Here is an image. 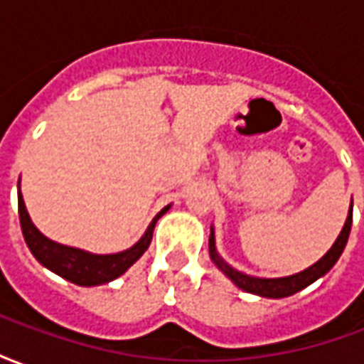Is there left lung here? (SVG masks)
Returning a JSON list of instances; mask_svg holds the SVG:
<instances>
[{"label": "left lung", "mask_w": 364, "mask_h": 364, "mask_svg": "<svg viewBox=\"0 0 364 364\" xmlns=\"http://www.w3.org/2000/svg\"><path fill=\"white\" fill-rule=\"evenodd\" d=\"M351 222H353V203L349 206V214H347V220H345L343 228L339 232V236L333 242V245L329 247L328 253L318 259L314 265H310L300 273L289 274V277H279V279H261V277H252V274H245L242 271L234 269L230 263L222 259L220 253L216 252V237H214V228H210V237H208V253H210V259L216 267L220 269L222 273L228 277L230 281L236 284L237 289L245 290V292H252L257 296L265 298H287L296 294L298 290L310 287L314 281H318L320 277L328 273L329 269L333 267L337 259L341 257L347 240H349V232H351Z\"/></svg>", "instance_id": "8db88e82"}]
</instances>
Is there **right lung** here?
I'll return each instance as SVG.
<instances>
[{
  "label": "right lung",
  "instance_id": "right-lung-1",
  "mask_svg": "<svg viewBox=\"0 0 364 364\" xmlns=\"http://www.w3.org/2000/svg\"><path fill=\"white\" fill-rule=\"evenodd\" d=\"M17 198H19V220L23 236L27 242L28 250L35 255L36 261L43 267L50 269L52 273L60 274L62 279L80 284V287H97V284H105L114 279H119L120 274H124L128 269L134 265L136 261L140 259L144 252L148 250L151 242V234L156 228V222L164 216V214L171 208V205L164 206L156 218L150 222L148 230L144 232V236L136 242L132 247H128L124 252L119 253H91L80 247H72V245H64L54 242L50 237H46L36 228L31 216L27 213V206L21 195V179H19V191H17Z\"/></svg>",
  "mask_w": 364,
  "mask_h": 364
}]
</instances>
